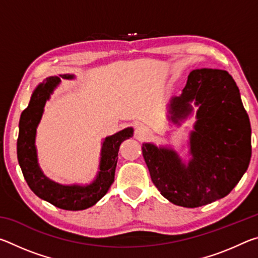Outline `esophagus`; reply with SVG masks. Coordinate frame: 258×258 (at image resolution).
<instances>
[{"instance_id": "obj_1", "label": "esophagus", "mask_w": 258, "mask_h": 258, "mask_svg": "<svg viewBox=\"0 0 258 258\" xmlns=\"http://www.w3.org/2000/svg\"><path fill=\"white\" fill-rule=\"evenodd\" d=\"M135 135H137V138L139 140H147L151 137V132L146 127V126L140 125L138 126L137 130H135Z\"/></svg>"}]
</instances>
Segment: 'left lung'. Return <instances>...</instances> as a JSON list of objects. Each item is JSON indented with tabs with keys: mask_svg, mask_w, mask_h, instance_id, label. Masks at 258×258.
<instances>
[{
	"mask_svg": "<svg viewBox=\"0 0 258 258\" xmlns=\"http://www.w3.org/2000/svg\"><path fill=\"white\" fill-rule=\"evenodd\" d=\"M196 121L183 160L171 146L147 142L142 154L151 180L163 197L187 208L208 205L228 196L249 166L251 127L237 84L221 69L190 73L181 95L169 103V120L180 126Z\"/></svg>",
	"mask_w": 258,
	"mask_h": 258,
	"instance_id": "left-lung-1",
	"label": "left lung"
}]
</instances>
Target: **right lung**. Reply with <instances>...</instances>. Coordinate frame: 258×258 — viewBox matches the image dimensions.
<instances>
[{"instance_id": "right-lung-1", "label": "right lung", "mask_w": 258, "mask_h": 258, "mask_svg": "<svg viewBox=\"0 0 258 258\" xmlns=\"http://www.w3.org/2000/svg\"><path fill=\"white\" fill-rule=\"evenodd\" d=\"M63 80H75V75L63 74L45 78L34 90L28 107L21 112L19 135L17 141V156L24 177L35 195L55 207L66 211H83L92 207L104 195L115 180L121 142L133 137V127H126L101 142L98 173L93 181L86 184H60L47 177L40 167L37 158V126L42 119L44 107L56 86Z\"/></svg>"}]
</instances>
